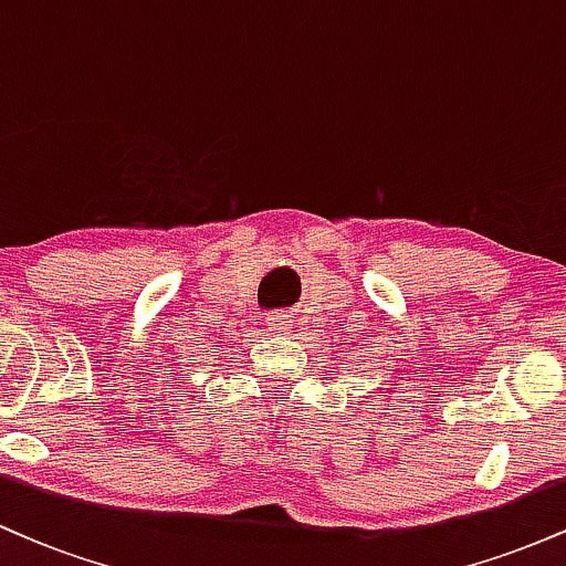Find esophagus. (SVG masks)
Masks as SVG:
<instances>
[{"label":"esophagus","instance_id":"1","mask_svg":"<svg viewBox=\"0 0 566 566\" xmlns=\"http://www.w3.org/2000/svg\"><path fill=\"white\" fill-rule=\"evenodd\" d=\"M265 327H269V333L290 335V333H292V319H290V314H284V311H276V314L265 316Z\"/></svg>","mask_w":566,"mask_h":566}]
</instances>
